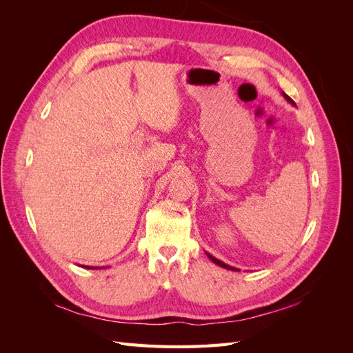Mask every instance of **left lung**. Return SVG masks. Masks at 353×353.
I'll list each match as a JSON object with an SVG mask.
<instances>
[{
	"instance_id": "obj_1",
	"label": "left lung",
	"mask_w": 353,
	"mask_h": 353,
	"mask_svg": "<svg viewBox=\"0 0 353 353\" xmlns=\"http://www.w3.org/2000/svg\"><path fill=\"white\" fill-rule=\"evenodd\" d=\"M283 97L288 101V103H292V104H294V101L290 99V97H288V95L285 94V92H283ZM208 254V258L213 262V263H216L218 266H221V268H225V270H231V271H239L237 268H232V266H230V265H227V263H223L222 261H219V259H216V258H213V256L212 254H209V253H206Z\"/></svg>"
}]
</instances>
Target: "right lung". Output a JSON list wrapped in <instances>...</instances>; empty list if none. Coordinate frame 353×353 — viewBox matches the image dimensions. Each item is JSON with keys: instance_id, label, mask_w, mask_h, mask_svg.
Instances as JSON below:
<instances>
[{"instance_id": "1", "label": "right lung", "mask_w": 353, "mask_h": 353, "mask_svg": "<svg viewBox=\"0 0 353 353\" xmlns=\"http://www.w3.org/2000/svg\"><path fill=\"white\" fill-rule=\"evenodd\" d=\"M83 268H88V270H100V268H92V266H85V265H83Z\"/></svg>"}]
</instances>
